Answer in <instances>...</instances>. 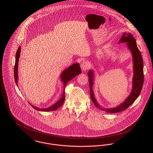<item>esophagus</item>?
<instances>
[{"mask_svg": "<svg viewBox=\"0 0 153 153\" xmlns=\"http://www.w3.org/2000/svg\"><path fill=\"white\" fill-rule=\"evenodd\" d=\"M89 66H90V64L88 61L83 62L81 65V68L82 70L84 71H85L88 69L89 68Z\"/></svg>", "mask_w": 153, "mask_h": 153, "instance_id": "esophagus-1", "label": "esophagus"}]
</instances>
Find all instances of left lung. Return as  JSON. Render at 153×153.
<instances>
[{
	"instance_id": "left-lung-1",
	"label": "left lung",
	"mask_w": 153,
	"mask_h": 153,
	"mask_svg": "<svg viewBox=\"0 0 153 153\" xmlns=\"http://www.w3.org/2000/svg\"><path fill=\"white\" fill-rule=\"evenodd\" d=\"M120 42H127V45L131 51L133 57L134 63V77H133V86L131 94L127 98L124 102L115 108L106 109L100 107L95 100L92 91L93 85V72L89 71L88 73L91 98L96 107L103 111L108 113H117L128 108L131 104L135 102L137 98L140 95L143 85L144 74H143V62L141 53L139 51L135 38L130 33H124L122 36Z\"/></svg>"
}]
</instances>
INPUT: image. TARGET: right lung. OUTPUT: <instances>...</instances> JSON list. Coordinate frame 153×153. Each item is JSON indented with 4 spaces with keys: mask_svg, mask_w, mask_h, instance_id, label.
Returning a JSON list of instances; mask_svg holds the SVG:
<instances>
[{
    "mask_svg": "<svg viewBox=\"0 0 153 153\" xmlns=\"http://www.w3.org/2000/svg\"><path fill=\"white\" fill-rule=\"evenodd\" d=\"M20 52H21V46H19L17 50L16 53V56H15V62L14 66V79L17 85L18 83V61L20 56ZM81 73V70L80 68V64L79 63H76L73 64L72 65L69 67L65 71H64L61 74V80L64 82V86H65L66 84L68 83V82L71 80H72L76 76L79 74ZM65 100V92H64L63 95H62V97L61 99L58 100V102H56L54 104L52 105L50 107H48L47 108H37L36 107H34L30 104L34 108L38 111H54L58 109V108L63 104Z\"/></svg>",
    "mask_w": 153,
    "mask_h": 153,
    "instance_id": "1",
    "label": "right lung"
}]
</instances>
